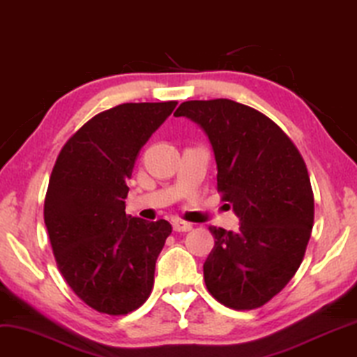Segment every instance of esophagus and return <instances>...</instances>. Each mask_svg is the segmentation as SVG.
Segmentation results:
<instances>
[{"label":"esophagus","mask_w":357,"mask_h":357,"mask_svg":"<svg viewBox=\"0 0 357 357\" xmlns=\"http://www.w3.org/2000/svg\"><path fill=\"white\" fill-rule=\"evenodd\" d=\"M173 229L176 232H189L192 229V224L184 222V220H174Z\"/></svg>","instance_id":"34e87169"}]
</instances>
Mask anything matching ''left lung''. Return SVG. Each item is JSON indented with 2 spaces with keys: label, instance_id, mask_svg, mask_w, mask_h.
Instances as JSON below:
<instances>
[{
  "label": "left lung",
  "instance_id": "obj_1",
  "mask_svg": "<svg viewBox=\"0 0 357 357\" xmlns=\"http://www.w3.org/2000/svg\"><path fill=\"white\" fill-rule=\"evenodd\" d=\"M174 115L209 137L218 191L241 219L237 232L209 227L207 290L227 308H260L296 273L311 236L314 197L303 156L267 115L229 98L183 102Z\"/></svg>",
  "mask_w": 357,
  "mask_h": 357
}]
</instances>
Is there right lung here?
<instances>
[{
	"instance_id": "1",
	"label": "right lung",
	"mask_w": 357,
	"mask_h": 357,
	"mask_svg": "<svg viewBox=\"0 0 357 357\" xmlns=\"http://www.w3.org/2000/svg\"><path fill=\"white\" fill-rule=\"evenodd\" d=\"M176 105L121 103L102 112L67 139L52 168L44 222L57 268L98 313H132L153 290L171 224L126 215V183L142 146Z\"/></svg>"
}]
</instances>
